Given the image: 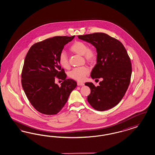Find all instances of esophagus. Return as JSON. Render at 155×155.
<instances>
[{"label":"esophagus","instance_id":"34e87169","mask_svg":"<svg viewBox=\"0 0 155 155\" xmlns=\"http://www.w3.org/2000/svg\"><path fill=\"white\" fill-rule=\"evenodd\" d=\"M77 85L78 86H84V84L82 82H77Z\"/></svg>","mask_w":155,"mask_h":155}]
</instances>
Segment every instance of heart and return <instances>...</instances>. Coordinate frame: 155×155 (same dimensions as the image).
<instances>
[{"mask_svg": "<svg viewBox=\"0 0 155 155\" xmlns=\"http://www.w3.org/2000/svg\"><path fill=\"white\" fill-rule=\"evenodd\" d=\"M70 50L73 53L82 55L86 61L89 63L94 62L97 58L96 50L94 48H89L88 45L83 41H75L70 47ZM59 63L64 69L69 68V58L64 52H61L59 54ZM89 73V70L87 67L82 66L71 70L69 73V77L75 80L82 81Z\"/></svg>", "mask_w": 155, "mask_h": 155, "instance_id": "b5f03b06", "label": "heart"}]
</instances>
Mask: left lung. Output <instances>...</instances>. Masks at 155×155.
<instances>
[{
	"instance_id": "1",
	"label": "left lung",
	"mask_w": 155,
	"mask_h": 155,
	"mask_svg": "<svg viewBox=\"0 0 155 155\" xmlns=\"http://www.w3.org/2000/svg\"><path fill=\"white\" fill-rule=\"evenodd\" d=\"M79 39L91 43L96 48L97 64L91 72L93 79L102 78L99 86L91 82L87 101L97 110L104 111L116 106L129 85L132 64L123 43L102 32L78 35Z\"/></svg>"
}]
</instances>
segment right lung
<instances>
[{"label": "right lung", "mask_w": 155, "mask_h": 155, "mask_svg": "<svg viewBox=\"0 0 155 155\" xmlns=\"http://www.w3.org/2000/svg\"><path fill=\"white\" fill-rule=\"evenodd\" d=\"M72 37L58 36L34 44L29 49L21 72V85L33 107L44 114H57L68 101L77 85L66 74L59 63V56ZM55 77L64 80L61 87Z\"/></svg>", "instance_id": "obj_1"}]
</instances>
